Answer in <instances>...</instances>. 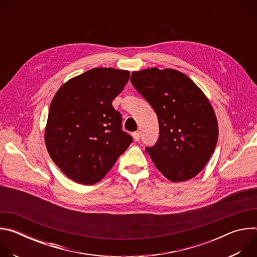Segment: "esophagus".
Returning a JSON list of instances; mask_svg holds the SVG:
<instances>
[{
	"label": "esophagus",
	"mask_w": 257,
	"mask_h": 257,
	"mask_svg": "<svg viewBox=\"0 0 257 257\" xmlns=\"http://www.w3.org/2000/svg\"><path fill=\"white\" fill-rule=\"evenodd\" d=\"M132 135H133V139L135 141H139V139H140V133L139 132H134Z\"/></svg>",
	"instance_id": "34e87169"
}]
</instances>
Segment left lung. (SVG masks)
Masks as SVG:
<instances>
[{"label":"left lung","instance_id":"1","mask_svg":"<svg viewBox=\"0 0 257 257\" xmlns=\"http://www.w3.org/2000/svg\"><path fill=\"white\" fill-rule=\"evenodd\" d=\"M130 81L158 116L160 136L145 151L172 182L195 177L213 154L218 126L202 90L185 74L149 68L132 72Z\"/></svg>","mask_w":257,"mask_h":257}]
</instances>
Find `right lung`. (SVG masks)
I'll list each match as a JSON object with an SVG mask.
<instances>
[{
	"instance_id": "obj_1",
	"label": "right lung",
	"mask_w": 257,
	"mask_h": 257,
	"mask_svg": "<svg viewBox=\"0 0 257 257\" xmlns=\"http://www.w3.org/2000/svg\"><path fill=\"white\" fill-rule=\"evenodd\" d=\"M127 70L94 68L64 83L55 94L45 131L50 157L71 180L92 185L125 153L132 137L112 105L129 80Z\"/></svg>"
}]
</instances>
